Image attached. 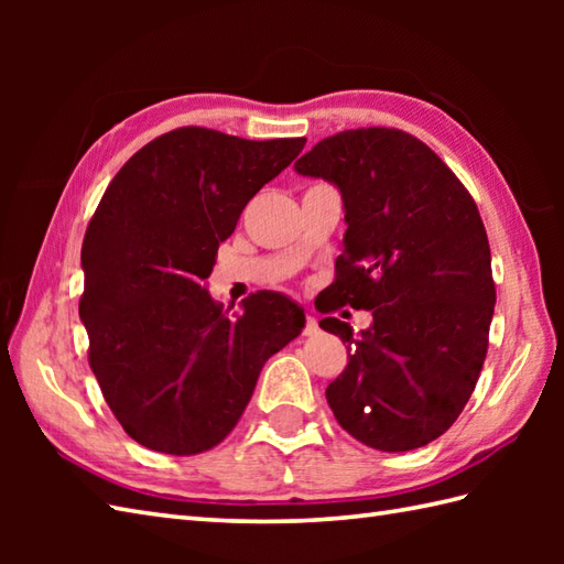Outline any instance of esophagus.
Masks as SVG:
<instances>
[{"label":"esophagus","mask_w":564,"mask_h":564,"mask_svg":"<svg viewBox=\"0 0 564 564\" xmlns=\"http://www.w3.org/2000/svg\"><path fill=\"white\" fill-rule=\"evenodd\" d=\"M319 327H317V319L313 313H305V334H315Z\"/></svg>","instance_id":"obj_1"}]
</instances>
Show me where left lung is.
<instances>
[{"label":"left lung","mask_w":564,"mask_h":564,"mask_svg":"<svg viewBox=\"0 0 564 564\" xmlns=\"http://www.w3.org/2000/svg\"><path fill=\"white\" fill-rule=\"evenodd\" d=\"M295 170L339 186L349 225L322 313H373L361 337L339 317L319 322L349 344L327 386L332 412L370 448H422L460 416L487 356L497 291L480 210L438 154L398 128L329 135Z\"/></svg>","instance_id":"left-lung-1"}]
</instances>
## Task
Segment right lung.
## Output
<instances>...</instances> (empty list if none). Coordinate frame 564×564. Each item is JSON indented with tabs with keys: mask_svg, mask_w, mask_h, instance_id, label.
Returning a JSON list of instances; mask_svg holds the SVG:
<instances>
[{
	"mask_svg": "<svg viewBox=\"0 0 564 564\" xmlns=\"http://www.w3.org/2000/svg\"><path fill=\"white\" fill-rule=\"evenodd\" d=\"M303 148L305 138L176 128L138 150L101 196L82 245L79 317L104 400L140 446H218L263 364L305 327L281 293H251L230 317L203 289L247 203Z\"/></svg>",
	"mask_w": 564,
	"mask_h": 564,
	"instance_id": "1",
	"label": "right lung"
}]
</instances>
